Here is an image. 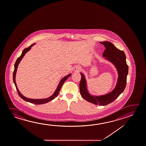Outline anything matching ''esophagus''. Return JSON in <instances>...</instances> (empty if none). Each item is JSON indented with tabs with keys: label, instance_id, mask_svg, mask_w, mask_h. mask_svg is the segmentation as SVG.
<instances>
[{
	"label": "esophagus",
	"instance_id": "obj_1",
	"mask_svg": "<svg viewBox=\"0 0 146 146\" xmlns=\"http://www.w3.org/2000/svg\"><path fill=\"white\" fill-rule=\"evenodd\" d=\"M81 70V68L79 66H75L74 67V71L75 72H79Z\"/></svg>",
	"mask_w": 146,
	"mask_h": 146
}]
</instances>
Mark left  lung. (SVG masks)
Masks as SVG:
<instances>
[{
	"label": "left lung",
	"mask_w": 146,
	"mask_h": 146,
	"mask_svg": "<svg viewBox=\"0 0 146 146\" xmlns=\"http://www.w3.org/2000/svg\"><path fill=\"white\" fill-rule=\"evenodd\" d=\"M104 45L105 50L103 57L115 66L118 73L117 84L111 92L101 96H94L90 94L87 88L86 79L82 73L79 84L80 93L86 100L96 105L104 106L111 103L124 91L126 86L127 76L128 73V66L127 64L125 53L118 49L114 45L108 41L99 42Z\"/></svg>",
	"instance_id": "1"
}]
</instances>
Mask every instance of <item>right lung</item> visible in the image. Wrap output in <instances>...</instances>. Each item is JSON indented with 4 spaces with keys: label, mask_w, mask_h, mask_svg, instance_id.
Segmentation results:
<instances>
[{
    "label": "right lung",
    "mask_w": 146,
    "mask_h": 146,
    "mask_svg": "<svg viewBox=\"0 0 146 146\" xmlns=\"http://www.w3.org/2000/svg\"><path fill=\"white\" fill-rule=\"evenodd\" d=\"M34 45H35V44H33L29 47L28 48L24 49V50H23L22 52L21 55H20L19 58H17V60H16V62H15L14 65V73H13V81H14V83L15 86H16V89H17V91L18 92V93L19 96L23 100H24V101H25L27 102H30V103H33V104H44V103H47V102H49L50 101L52 100L53 99H54L55 97H56L58 96V94H59V92H60V88H61L62 86V84L65 82L66 80L71 75V74H68V75L64 77H63L62 79L60 80V82H59V84H58V86H57V88L55 90L54 93L51 96L49 97H48V98H45V99H30V98H27L25 96H23L20 92L18 88H17V84H16V80H15L16 74L18 66V65H19V64L20 62V61L21 60L22 58L24 57V56L26 54V53H27V52H28L29 50H31V47L33 46Z\"/></svg>",
    "instance_id": "add662e5"
}]
</instances>
